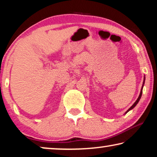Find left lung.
Wrapping results in <instances>:
<instances>
[{"instance_id": "8db88e82", "label": "left lung", "mask_w": 157, "mask_h": 157, "mask_svg": "<svg viewBox=\"0 0 157 157\" xmlns=\"http://www.w3.org/2000/svg\"><path fill=\"white\" fill-rule=\"evenodd\" d=\"M144 82H145V77H144V81H143V85H142V87H141V91H140V94H139V97H138V98H137V100L136 101L134 102V104L132 105V106L130 107L129 109H128L127 111H126V113H126L127 112H128V111H129L130 110H132V109H133L134 108L135 106H136V104H138V102L139 101V100H140V98H141V95H142V90H143V87H144Z\"/></svg>"}]
</instances>
